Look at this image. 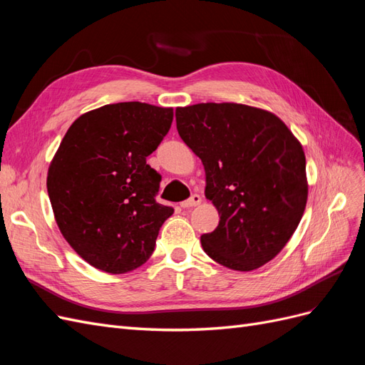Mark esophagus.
Segmentation results:
<instances>
[{
	"label": "esophagus",
	"instance_id": "obj_1",
	"mask_svg": "<svg viewBox=\"0 0 365 365\" xmlns=\"http://www.w3.org/2000/svg\"><path fill=\"white\" fill-rule=\"evenodd\" d=\"M201 196L200 195H192L189 200L187 201H182L181 202V207L182 208H190V207H196V205H200L201 204Z\"/></svg>",
	"mask_w": 365,
	"mask_h": 365
}]
</instances>
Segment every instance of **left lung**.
Returning <instances> with one entry per match:
<instances>
[{"label": "left lung", "mask_w": 365, "mask_h": 365, "mask_svg": "<svg viewBox=\"0 0 365 365\" xmlns=\"http://www.w3.org/2000/svg\"><path fill=\"white\" fill-rule=\"evenodd\" d=\"M176 129L205 170V197L220 216L201 236L222 267L252 271L288 244L306 208L302 143L269 111L240 103L176 108Z\"/></svg>", "instance_id": "1"}]
</instances>
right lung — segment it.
Wrapping results in <instances>:
<instances>
[{
	"label": "right lung",
	"mask_w": 365,
	"mask_h": 365,
	"mask_svg": "<svg viewBox=\"0 0 365 365\" xmlns=\"http://www.w3.org/2000/svg\"><path fill=\"white\" fill-rule=\"evenodd\" d=\"M172 108L121 102L74 120L54 153L47 190L62 236L94 268L125 274L146 263L173 208L146 163L168 134Z\"/></svg>",
	"instance_id": "1"
}]
</instances>
